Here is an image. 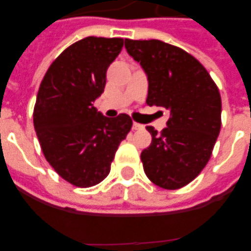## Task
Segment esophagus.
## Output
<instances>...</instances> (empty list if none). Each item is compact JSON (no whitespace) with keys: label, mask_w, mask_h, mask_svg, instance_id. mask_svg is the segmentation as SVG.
I'll use <instances>...</instances> for the list:
<instances>
[{"label":"esophagus","mask_w":251,"mask_h":251,"mask_svg":"<svg viewBox=\"0 0 251 251\" xmlns=\"http://www.w3.org/2000/svg\"><path fill=\"white\" fill-rule=\"evenodd\" d=\"M133 129L134 130H141V129H143V125H141V124H138V122H134V124H133Z\"/></svg>","instance_id":"34e87169"}]
</instances>
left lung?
<instances>
[{
  "label": "left lung",
  "mask_w": 251,
  "mask_h": 251,
  "mask_svg": "<svg viewBox=\"0 0 251 251\" xmlns=\"http://www.w3.org/2000/svg\"><path fill=\"white\" fill-rule=\"evenodd\" d=\"M125 48L147 74V105L171 112L160 134L141 153L155 185L176 190L191 182L208 163L222 127V98L204 66L183 49L160 40H125Z\"/></svg>",
  "instance_id": "8db88e82"
}]
</instances>
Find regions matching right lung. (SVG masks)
Returning <instances> with one entry per match:
<instances>
[{"label": "right lung", "instance_id": "1", "mask_svg": "<svg viewBox=\"0 0 251 251\" xmlns=\"http://www.w3.org/2000/svg\"><path fill=\"white\" fill-rule=\"evenodd\" d=\"M122 47L121 37H84L65 49L41 80L33 126L47 161L74 186H94L109 175L133 126L127 114L108 118L92 104Z\"/></svg>", "mask_w": 251, "mask_h": 251}]
</instances>
